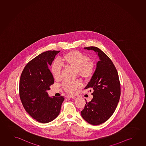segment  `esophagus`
Returning a JSON list of instances; mask_svg holds the SVG:
<instances>
[{
  "label": "esophagus",
  "instance_id": "esophagus-1",
  "mask_svg": "<svg viewBox=\"0 0 146 146\" xmlns=\"http://www.w3.org/2000/svg\"><path fill=\"white\" fill-rule=\"evenodd\" d=\"M68 98H70V99H74L76 98V97L75 96H67Z\"/></svg>",
  "mask_w": 146,
  "mask_h": 146
}]
</instances>
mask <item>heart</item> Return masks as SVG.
I'll use <instances>...</instances> for the list:
<instances>
[{
  "instance_id": "heart-1",
  "label": "heart",
  "mask_w": 146,
  "mask_h": 146,
  "mask_svg": "<svg viewBox=\"0 0 146 146\" xmlns=\"http://www.w3.org/2000/svg\"><path fill=\"white\" fill-rule=\"evenodd\" d=\"M59 62L62 65H66L76 70L79 76L85 79L90 78L95 71L94 64L90 61L88 56L76 50L65 54ZM52 71L54 78H59L61 75V64L58 62H54L52 66ZM81 86L82 83L79 81H66L63 83L64 88L70 94L75 93L77 89Z\"/></svg>"
}]
</instances>
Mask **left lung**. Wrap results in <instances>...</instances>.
<instances>
[{"instance_id": "8db88e82", "label": "left lung", "mask_w": 146, "mask_h": 146, "mask_svg": "<svg viewBox=\"0 0 146 146\" xmlns=\"http://www.w3.org/2000/svg\"><path fill=\"white\" fill-rule=\"evenodd\" d=\"M94 50L99 56L96 69L84 89L92 91V101H86L81 115L94 125L103 123L110 118L116 109L120 97V84L116 69L112 61L97 47H84Z\"/></svg>"}]
</instances>
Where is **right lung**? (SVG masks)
I'll return each mask as SVG.
<instances>
[{"mask_svg": "<svg viewBox=\"0 0 146 146\" xmlns=\"http://www.w3.org/2000/svg\"><path fill=\"white\" fill-rule=\"evenodd\" d=\"M60 51L49 50L39 54L25 66L21 75L19 94L23 106L31 116L42 123L58 117L64 97H50L47 93L54 84L49 69Z\"/></svg>", "mask_w": 146, "mask_h": 146, "instance_id": "right-lung-1", "label": "right lung"}]
</instances>
